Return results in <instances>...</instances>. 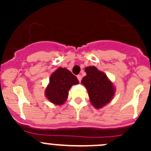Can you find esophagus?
Returning a JSON list of instances; mask_svg holds the SVG:
<instances>
[{
	"label": "esophagus",
	"instance_id": "34e87169",
	"mask_svg": "<svg viewBox=\"0 0 151 151\" xmlns=\"http://www.w3.org/2000/svg\"><path fill=\"white\" fill-rule=\"evenodd\" d=\"M77 79H78V80H79V82H81V80H82V76L81 75H80V74H79V75H77Z\"/></svg>",
	"mask_w": 151,
	"mask_h": 151
}]
</instances>
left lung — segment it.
Here are the masks:
<instances>
[{
  "mask_svg": "<svg viewBox=\"0 0 151 151\" xmlns=\"http://www.w3.org/2000/svg\"><path fill=\"white\" fill-rule=\"evenodd\" d=\"M86 76L81 83L86 88L91 104L96 109L110 102L115 93V88L106 74L95 66L85 68Z\"/></svg>",
  "mask_w": 151,
  "mask_h": 151,
  "instance_id": "1",
  "label": "left lung"
}]
</instances>
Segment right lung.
<instances>
[{"instance_id":"add662e5","label":"right lung","mask_w":151,"mask_h":151,"mask_svg":"<svg viewBox=\"0 0 151 151\" xmlns=\"http://www.w3.org/2000/svg\"><path fill=\"white\" fill-rule=\"evenodd\" d=\"M78 83L77 77L69 70L60 67L50 76V83L45 89V96L50 102L60 106L66 101L71 86Z\"/></svg>"}]
</instances>
